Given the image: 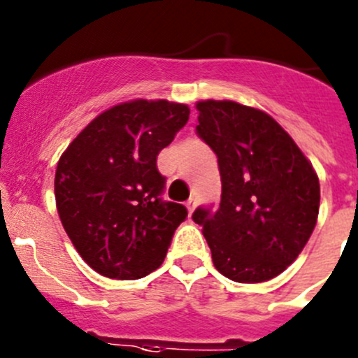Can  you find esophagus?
<instances>
[{"label": "esophagus", "mask_w": 358, "mask_h": 358, "mask_svg": "<svg viewBox=\"0 0 358 358\" xmlns=\"http://www.w3.org/2000/svg\"><path fill=\"white\" fill-rule=\"evenodd\" d=\"M186 208H188L189 216H192L193 211H195V208H196V199H189V201L186 202Z\"/></svg>", "instance_id": "obj_1"}]
</instances>
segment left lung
<instances>
[{
  "label": "left lung",
  "instance_id": "obj_1",
  "mask_svg": "<svg viewBox=\"0 0 358 358\" xmlns=\"http://www.w3.org/2000/svg\"><path fill=\"white\" fill-rule=\"evenodd\" d=\"M196 133L218 156L222 202L193 220L213 264L241 284L280 275L309 241L320 213L313 163L266 111L236 101H196Z\"/></svg>",
  "mask_w": 358,
  "mask_h": 358
}]
</instances>
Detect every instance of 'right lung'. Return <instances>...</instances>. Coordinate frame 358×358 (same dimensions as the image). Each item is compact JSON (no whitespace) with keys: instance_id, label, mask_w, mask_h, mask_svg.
<instances>
[{"instance_id":"right-lung-1","label":"right lung","mask_w":358,"mask_h":358,"mask_svg":"<svg viewBox=\"0 0 358 358\" xmlns=\"http://www.w3.org/2000/svg\"><path fill=\"white\" fill-rule=\"evenodd\" d=\"M188 119V104L126 101L88 122L58 159V216L81 259L103 277L136 280L165 261L188 211L159 199L165 177L156 159Z\"/></svg>"}]
</instances>
